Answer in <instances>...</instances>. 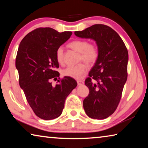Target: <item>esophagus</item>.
Instances as JSON below:
<instances>
[{
    "instance_id": "34e87169",
    "label": "esophagus",
    "mask_w": 148,
    "mask_h": 148,
    "mask_svg": "<svg viewBox=\"0 0 148 148\" xmlns=\"http://www.w3.org/2000/svg\"><path fill=\"white\" fill-rule=\"evenodd\" d=\"M77 83L79 86H82V85L84 84V82L82 81V80H77Z\"/></svg>"
}]
</instances>
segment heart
Returning a JSON list of instances; mask_svg holds the SVG:
<instances>
[{
	"mask_svg": "<svg viewBox=\"0 0 148 148\" xmlns=\"http://www.w3.org/2000/svg\"><path fill=\"white\" fill-rule=\"evenodd\" d=\"M72 49L79 52L78 61H84L89 65L94 64L99 57L98 47L93 44H90L86 40H75L69 44ZM57 62L62 64L64 62V49L62 46L57 47L56 53ZM87 71L86 65L80 62L75 66H67L62 71V74L74 79H80L84 76Z\"/></svg>",
	"mask_w": 148,
	"mask_h": 148,
	"instance_id": "heart-1",
	"label": "heart"
}]
</instances>
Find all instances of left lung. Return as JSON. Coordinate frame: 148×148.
<instances>
[{"label": "left lung", "instance_id": "obj_1", "mask_svg": "<svg viewBox=\"0 0 148 148\" xmlns=\"http://www.w3.org/2000/svg\"><path fill=\"white\" fill-rule=\"evenodd\" d=\"M74 34L95 40L99 50V59L85 81L89 92L84 100V110L91 118H107L121 98L127 79L128 51L119 35L105 25L95 24Z\"/></svg>", "mask_w": 148, "mask_h": 148}]
</instances>
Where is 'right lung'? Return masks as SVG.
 Returning <instances> with one entry per match:
<instances>
[{
	"mask_svg": "<svg viewBox=\"0 0 148 148\" xmlns=\"http://www.w3.org/2000/svg\"><path fill=\"white\" fill-rule=\"evenodd\" d=\"M71 31L59 32L50 27H40L27 34L20 43L16 59L19 83L34 113L45 120L61 116L68 95L77 86L74 79L60 78L56 71L59 62L57 47L72 35ZM59 77L55 86L51 79Z\"/></svg>",
	"mask_w": 148,
	"mask_h": 148,
	"instance_id": "right-lung-1",
	"label": "right lung"
}]
</instances>
